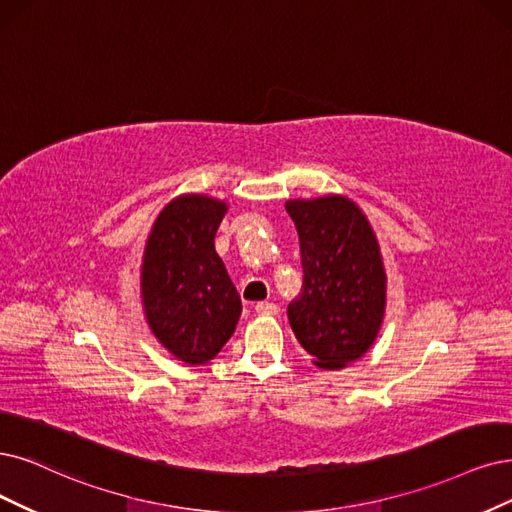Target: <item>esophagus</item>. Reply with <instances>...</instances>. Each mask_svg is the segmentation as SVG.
Instances as JSON below:
<instances>
[{
    "label": "esophagus",
    "instance_id": "34e87169",
    "mask_svg": "<svg viewBox=\"0 0 512 512\" xmlns=\"http://www.w3.org/2000/svg\"><path fill=\"white\" fill-rule=\"evenodd\" d=\"M255 312L263 316H274L278 314V306L272 304V301H259V304H255Z\"/></svg>",
    "mask_w": 512,
    "mask_h": 512
}]
</instances>
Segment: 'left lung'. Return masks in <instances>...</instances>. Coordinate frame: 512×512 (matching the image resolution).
Wrapping results in <instances>:
<instances>
[{
    "mask_svg": "<svg viewBox=\"0 0 512 512\" xmlns=\"http://www.w3.org/2000/svg\"><path fill=\"white\" fill-rule=\"evenodd\" d=\"M304 285L287 316L316 367L339 369L361 358L380 333L386 272L365 213L344 196L289 200Z\"/></svg>",
    "mask_w": 512,
    "mask_h": 512,
    "instance_id": "8db88e82",
    "label": "left lung"
}]
</instances>
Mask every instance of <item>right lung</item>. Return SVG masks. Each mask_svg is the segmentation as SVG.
Instances as JSON below:
<instances>
[{"instance_id": "obj_1", "label": "right lung", "mask_w": 512, "mask_h": 512, "mask_svg": "<svg viewBox=\"0 0 512 512\" xmlns=\"http://www.w3.org/2000/svg\"><path fill=\"white\" fill-rule=\"evenodd\" d=\"M227 204L200 194L168 202L145 242L141 297L158 342L187 365H204L232 337L242 301L215 251Z\"/></svg>"}]
</instances>
